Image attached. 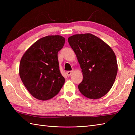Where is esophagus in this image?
I'll return each mask as SVG.
<instances>
[{
  "label": "esophagus",
  "instance_id": "esophagus-1",
  "mask_svg": "<svg viewBox=\"0 0 135 135\" xmlns=\"http://www.w3.org/2000/svg\"><path fill=\"white\" fill-rule=\"evenodd\" d=\"M72 73H73L72 71H67V73H66V74H67V75L68 76H70L71 74H72Z\"/></svg>",
  "mask_w": 135,
  "mask_h": 135
}]
</instances>
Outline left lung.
I'll use <instances>...</instances> for the list:
<instances>
[{
    "label": "left lung",
    "instance_id": "obj_1",
    "mask_svg": "<svg viewBox=\"0 0 135 135\" xmlns=\"http://www.w3.org/2000/svg\"><path fill=\"white\" fill-rule=\"evenodd\" d=\"M68 41L82 69L83 80L78 86L80 92L91 99L104 96L113 86L118 71L113 50L91 33L76 34Z\"/></svg>",
    "mask_w": 135,
    "mask_h": 135
}]
</instances>
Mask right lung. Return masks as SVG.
Segmentation results:
<instances>
[{"label": "right lung", "mask_w": 135, "mask_h": 135, "mask_svg": "<svg viewBox=\"0 0 135 135\" xmlns=\"http://www.w3.org/2000/svg\"><path fill=\"white\" fill-rule=\"evenodd\" d=\"M64 44L65 38L61 36H45L34 43L22 56L20 76L35 98H53L64 85L65 79L60 71L57 54Z\"/></svg>", "instance_id": "add662e5"}]
</instances>
